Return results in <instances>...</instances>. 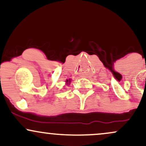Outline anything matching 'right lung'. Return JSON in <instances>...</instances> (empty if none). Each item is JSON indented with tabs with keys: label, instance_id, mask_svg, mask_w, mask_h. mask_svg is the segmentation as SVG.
I'll use <instances>...</instances> for the list:
<instances>
[{
	"label": "right lung",
	"instance_id": "add662e5",
	"mask_svg": "<svg viewBox=\"0 0 146 146\" xmlns=\"http://www.w3.org/2000/svg\"><path fill=\"white\" fill-rule=\"evenodd\" d=\"M66 82H68V80H67V81H66Z\"/></svg>",
	"mask_w": 146,
	"mask_h": 146
}]
</instances>
